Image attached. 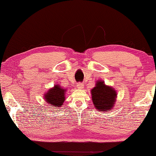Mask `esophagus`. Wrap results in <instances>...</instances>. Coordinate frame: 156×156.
<instances>
[{"label": "esophagus", "mask_w": 156, "mask_h": 156, "mask_svg": "<svg viewBox=\"0 0 156 156\" xmlns=\"http://www.w3.org/2000/svg\"><path fill=\"white\" fill-rule=\"evenodd\" d=\"M77 87L78 88V89H83V87H84V84L83 83H78V84H77Z\"/></svg>", "instance_id": "obj_1"}]
</instances>
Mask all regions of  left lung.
<instances>
[{
	"mask_svg": "<svg viewBox=\"0 0 156 156\" xmlns=\"http://www.w3.org/2000/svg\"><path fill=\"white\" fill-rule=\"evenodd\" d=\"M91 94L94 106L98 112H110L115 107L117 91L112 87L105 84L103 80L96 82Z\"/></svg>",
	"mask_w": 156,
	"mask_h": 156,
	"instance_id": "left-lung-1",
	"label": "left lung"
}]
</instances>
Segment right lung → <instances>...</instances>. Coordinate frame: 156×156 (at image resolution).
<instances>
[{"label": "right lung", "mask_w": 156, "mask_h": 156, "mask_svg": "<svg viewBox=\"0 0 156 156\" xmlns=\"http://www.w3.org/2000/svg\"><path fill=\"white\" fill-rule=\"evenodd\" d=\"M67 89H63L59 84H56L52 88L48 89L44 94V99L47 104L51 105L52 107H61L65 100V93Z\"/></svg>", "instance_id": "add662e5"}]
</instances>
